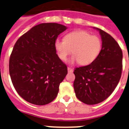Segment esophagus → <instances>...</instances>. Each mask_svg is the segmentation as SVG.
<instances>
[{"instance_id":"34e87169","label":"esophagus","mask_w":129,"mask_h":129,"mask_svg":"<svg viewBox=\"0 0 129 129\" xmlns=\"http://www.w3.org/2000/svg\"><path fill=\"white\" fill-rule=\"evenodd\" d=\"M68 72H73V69L72 68H70V67H68Z\"/></svg>"}]
</instances>
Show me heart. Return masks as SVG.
I'll list each match as a JSON object with an SVG mask.
<instances>
[{"label": "heart", "instance_id": "obj_1", "mask_svg": "<svg viewBox=\"0 0 129 129\" xmlns=\"http://www.w3.org/2000/svg\"><path fill=\"white\" fill-rule=\"evenodd\" d=\"M101 48V40L98 37L90 35L83 30L70 32L64 37V40L57 39L55 41V48L62 61H65L72 50L74 55L69 62H79L82 65L94 62L98 56Z\"/></svg>", "mask_w": 129, "mask_h": 129}]
</instances>
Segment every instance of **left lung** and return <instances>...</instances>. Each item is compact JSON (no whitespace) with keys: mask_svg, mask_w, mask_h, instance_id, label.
Masks as SVG:
<instances>
[{"mask_svg":"<svg viewBox=\"0 0 129 129\" xmlns=\"http://www.w3.org/2000/svg\"><path fill=\"white\" fill-rule=\"evenodd\" d=\"M100 32L102 47L95 61L76 68L74 88L79 100L87 105L100 103L113 92L121 76L123 53L119 44L103 30Z\"/></svg>","mask_w":129,"mask_h":129,"instance_id":"left-lung-1","label":"left lung"}]
</instances>
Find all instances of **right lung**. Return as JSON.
<instances>
[{"mask_svg": "<svg viewBox=\"0 0 129 129\" xmlns=\"http://www.w3.org/2000/svg\"><path fill=\"white\" fill-rule=\"evenodd\" d=\"M67 29L57 23L40 24L16 42L10 59V75L19 95L29 103L44 105L57 95L68 70L56 53L55 41Z\"/></svg>", "mask_w": 129, "mask_h": 129, "instance_id": "1", "label": "right lung"}]
</instances>
